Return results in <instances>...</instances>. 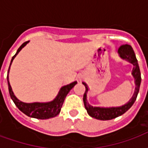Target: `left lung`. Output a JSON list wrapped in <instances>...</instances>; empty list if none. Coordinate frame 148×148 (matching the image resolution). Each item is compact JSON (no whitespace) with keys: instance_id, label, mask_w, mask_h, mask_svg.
<instances>
[{"instance_id":"left-lung-1","label":"left lung","mask_w":148,"mask_h":148,"mask_svg":"<svg viewBox=\"0 0 148 148\" xmlns=\"http://www.w3.org/2000/svg\"><path fill=\"white\" fill-rule=\"evenodd\" d=\"M118 55L121 59L125 60L133 65V69L132 71V75L134 77V81H135L134 82H135V86H136L133 95L127 103H125L124 105L121 106H117V107L93 106L90 105V103L87 101V93L90 90V88L88 86V85L83 82L82 84L86 87V91H85L83 96L84 106H85V108L86 109L88 114L90 115L91 117L101 120V121H108V120H112V119L118 117V116L124 114V112H126L130 109L136 100L137 95H138L139 90H140V83H141V74H140L138 61H137L136 55L134 53L133 49L130 45H127V44L121 46L118 50Z\"/></svg>"}]
</instances>
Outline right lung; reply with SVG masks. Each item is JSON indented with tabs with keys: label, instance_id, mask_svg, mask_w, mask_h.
Wrapping results in <instances>:
<instances>
[{
	"label": "right lung",
	"instance_id": "obj_1",
	"mask_svg": "<svg viewBox=\"0 0 148 148\" xmlns=\"http://www.w3.org/2000/svg\"><path fill=\"white\" fill-rule=\"evenodd\" d=\"M28 42H29V41L24 42L19 47V49L17 50L16 53L15 54L14 56L12 58L10 66H9V68H8V75H7V81H8L9 94H10L12 100L13 101V102L15 103V105L16 106L18 109H20L22 112H24V114L28 116L36 118V119H40V120H45V119L55 117L57 115L59 114L66 97L67 95V93L71 91V89L77 84V82L75 81L74 82H71V83L68 84V85L62 86L59 91H58L57 96L55 97V99L52 100L51 101H47V102L25 103L20 101L15 96L14 93H13V91L12 90L11 85H10V82H9L8 73H9V71H10V66H11L12 62L13 61V59L16 58V56L22 50V48H24Z\"/></svg>",
	"mask_w": 148,
	"mask_h": 148
}]
</instances>
